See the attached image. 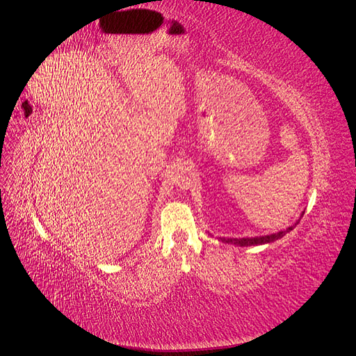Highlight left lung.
<instances>
[{"mask_svg": "<svg viewBox=\"0 0 356 356\" xmlns=\"http://www.w3.org/2000/svg\"><path fill=\"white\" fill-rule=\"evenodd\" d=\"M295 225H291V227L283 229V232H279L276 234H270V236H260V237H252V238H248V237L247 238H224L222 237L221 241H224V243H233V244H237V245H241V247H244V245H260V244H266V243H273V241L282 238L284 234H287L290 229H293Z\"/></svg>", "mask_w": 356, "mask_h": 356, "instance_id": "8db88e82", "label": "left lung"}]
</instances>
